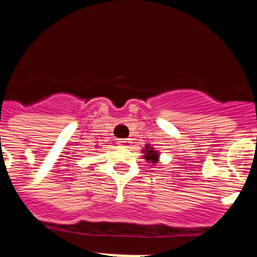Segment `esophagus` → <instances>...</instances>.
I'll return each mask as SVG.
<instances>
[{
  "label": "esophagus",
  "instance_id": "obj_1",
  "mask_svg": "<svg viewBox=\"0 0 257 257\" xmlns=\"http://www.w3.org/2000/svg\"><path fill=\"white\" fill-rule=\"evenodd\" d=\"M118 144L121 145V147H126V148H128L131 144L130 139H119L118 140Z\"/></svg>",
  "mask_w": 257,
  "mask_h": 257
}]
</instances>
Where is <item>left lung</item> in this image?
I'll return each mask as SVG.
<instances>
[{"instance_id": "left-lung-1", "label": "left lung", "mask_w": 257, "mask_h": 257, "mask_svg": "<svg viewBox=\"0 0 257 257\" xmlns=\"http://www.w3.org/2000/svg\"><path fill=\"white\" fill-rule=\"evenodd\" d=\"M144 153H145V160L147 161H151V162H153V163H156L157 161H158V154H157L153 149L149 148V145H147V147H145Z\"/></svg>"}]
</instances>
